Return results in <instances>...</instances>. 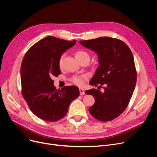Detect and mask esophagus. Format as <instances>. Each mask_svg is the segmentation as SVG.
<instances>
[{"label": "esophagus", "instance_id": "esophagus-1", "mask_svg": "<svg viewBox=\"0 0 157 157\" xmlns=\"http://www.w3.org/2000/svg\"><path fill=\"white\" fill-rule=\"evenodd\" d=\"M79 94H80V95H84L85 94V90L83 89V88H79Z\"/></svg>", "mask_w": 157, "mask_h": 157}]
</instances>
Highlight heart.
Listing matches in <instances>:
<instances>
[{
    "mask_svg": "<svg viewBox=\"0 0 157 157\" xmlns=\"http://www.w3.org/2000/svg\"><path fill=\"white\" fill-rule=\"evenodd\" d=\"M75 56H76L77 59H88L90 60V54L87 52L84 51H78L75 54ZM63 56L60 58L59 60V66L61 67L63 63ZM87 79V76L86 75H81V76H75L71 78V81L75 85H77L78 86H83L84 82Z\"/></svg>",
    "mask_w": 157,
    "mask_h": 157,
    "instance_id": "b5f03b06",
    "label": "heart"
}]
</instances>
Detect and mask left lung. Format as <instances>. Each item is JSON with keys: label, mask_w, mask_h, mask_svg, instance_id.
I'll use <instances>...</instances> for the list:
<instances>
[{"label": "left lung", "mask_w": 157, "mask_h": 157, "mask_svg": "<svg viewBox=\"0 0 157 157\" xmlns=\"http://www.w3.org/2000/svg\"><path fill=\"white\" fill-rule=\"evenodd\" d=\"M79 43L98 53L99 66L90 84L104 89V93L94 88L85 92L95 100L89 112L100 121H112L126 110L135 89L137 71L133 54L117 38L105 36Z\"/></svg>", "instance_id": "obj_1"}]
</instances>
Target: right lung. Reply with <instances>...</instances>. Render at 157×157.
I'll return each mask as SVG.
<instances>
[{"instance_id":"right-lung-1","label":"right lung","mask_w":157,"mask_h":157,"mask_svg":"<svg viewBox=\"0 0 157 157\" xmlns=\"http://www.w3.org/2000/svg\"><path fill=\"white\" fill-rule=\"evenodd\" d=\"M76 42L47 36L31 46L23 58L20 67L22 96L32 112L41 119L54 122L63 118L70 103L79 97L76 86L57 90L52 79L61 74V55Z\"/></svg>"}]
</instances>
